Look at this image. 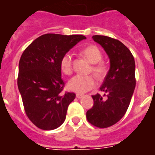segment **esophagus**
Masks as SVG:
<instances>
[{"label": "esophagus", "mask_w": 155, "mask_h": 155, "mask_svg": "<svg viewBox=\"0 0 155 155\" xmlns=\"http://www.w3.org/2000/svg\"><path fill=\"white\" fill-rule=\"evenodd\" d=\"M83 96H84V94H76V97L78 98V99H81V98H82Z\"/></svg>", "instance_id": "esophagus-1"}]
</instances>
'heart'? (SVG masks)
Returning a JSON list of instances; mask_svg holds the SVG:
<instances>
[{
  "label": "heart",
  "instance_id": "1",
  "mask_svg": "<svg viewBox=\"0 0 155 155\" xmlns=\"http://www.w3.org/2000/svg\"><path fill=\"white\" fill-rule=\"evenodd\" d=\"M82 54L86 56L91 64V71L97 78L102 79L105 78L108 69L106 64L100 62L103 58L101 51L98 47L91 45L82 50ZM61 71L66 75H70L73 72V57L70 53H65L62 56L60 62ZM95 79L91 75H76L73 77L67 84L69 91L76 92L78 94H82L90 91L95 86Z\"/></svg>",
  "mask_w": 155,
  "mask_h": 155
}]
</instances>
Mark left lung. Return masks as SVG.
Returning <instances> with one entry per match:
<instances>
[{
    "mask_svg": "<svg viewBox=\"0 0 155 155\" xmlns=\"http://www.w3.org/2000/svg\"><path fill=\"white\" fill-rule=\"evenodd\" d=\"M110 60V69L100 87L104 95H92L94 105L86 111L87 120L98 128L117 123L126 112L136 86L135 61L131 51L117 39L94 35Z\"/></svg>",
    "mask_w": 155,
    "mask_h": 155,
    "instance_id": "left-lung-1",
    "label": "left lung"
}]
</instances>
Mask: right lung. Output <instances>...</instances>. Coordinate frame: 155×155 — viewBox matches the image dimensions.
<instances>
[{
  "mask_svg": "<svg viewBox=\"0 0 155 155\" xmlns=\"http://www.w3.org/2000/svg\"><path fill=\"white\" fill-rule=\"evenodd\" d=\"M81 35H43L23 51L18 65V86L26 116L35 126L52 130L64 123L76 94L63 93L61 59L78 42Z\"/></svg>",
  "mask_w": 155,
  "mask_h": 155,
  "instance_id": "add662e5",
  "label": "right lung"
}]
</instances>
